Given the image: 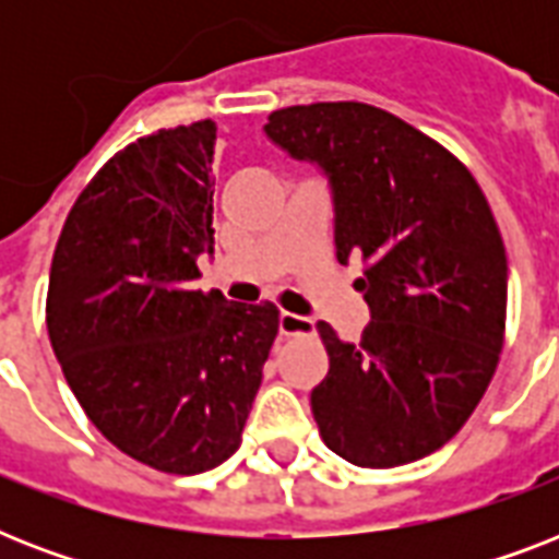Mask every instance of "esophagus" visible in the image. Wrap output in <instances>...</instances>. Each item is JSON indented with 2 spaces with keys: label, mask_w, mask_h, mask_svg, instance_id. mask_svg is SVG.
Instances as JSON below:
<instances>
[{
  "label": "esophagus",
  "mask_w": 559,
  "mask_h": 559,
  "mask_svg": "<svg viewBox=\"0 0 559 559\" xmlns=\"http://www.w3.org/2000/svg\"><path fill=\"white\" fill-rule=\"evenodd\" d=\"M278 331L281 336H310V333H313V319L296 316V313H281Z\"/></svg>",
  "instance_id": "esophagus-1"
}]
</instances>
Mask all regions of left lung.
Segmentation results:
<instances>
[{
  "label": "left lung",
  "instance_id": "1",
  "mask_svg": "<svg viewBox=\"0 0 559 559\" xmlns=\"http://www.w3.org/2000/svg\"><path fill=\"white\" fill-rule=\"evenodd\" d=\"M266 135L328 174L336 258H362V340L316 328L331 357L310 394L322 441L371 469L441 450L485 397L504 345L508 254L487 197L443 144L371 104L275 109Z\"/></svg>",
  "mask_w": 559,
  "mask_h": 559
}]
</instances>
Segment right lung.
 Segmentation results:
<instances>
[{
  "mask_svg": "<svg viewBox=\"0 0 559 559\" xmlns=\"http://www.w3.org/2000/svg\"><path fill=\"white\" fill-rule=\"evenodd\" d=\"M211 118L144 135L90 179L57 237L46 324L74 397L112 447L193 476L240 447L278 307L202 293Z\"/></svg>",
  "mask_w": 559,
  "mask_h": 559,
  "instance_id": "obj_1",
  "label": "right lung"
}]
</instances>
